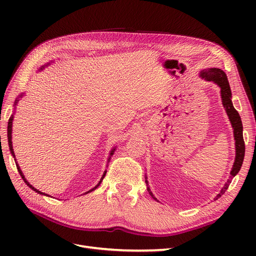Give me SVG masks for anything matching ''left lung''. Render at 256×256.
Returning a JSON list of instances; mask_svg holds the SVG:
<instances>
[{
	"label": "left lung",
	"mask_w": 256,
	"mask_h": 256,
	"mask_svg": "<svg viewBox=\"0 0 256 256\" xmlns=\"http://www.w3.org/2000/svg\"><path fill=\"white\" fill-rule=\"evenodd\" d=\"M200 78L205 79L206 81H212L216 83L218 86L221 88V99H222V104L224 106V109L226 111V114L230 118V122L232 124V127L234 129V138H235V148H236V156H235V161L233 168H232L230 175L226 184L223 186V188L221 189L220 193L218 196L214 198V200H218L222 194H224L228 188V186L232 182V178L235 177L237 173L240 171V168L242 166L244 158V136H242V118H240L239 113L236 111V109L233 106V102H232V92L230 88V83L228 80V76L223 70L219 68H207L204 69L200 72ZM145 182L148 186V182H147V177L145 176ZM147 191L150 192V194L154 200H157L154 196L152 191L150 190V187H147Z\"/></svg>",
	"instance_id": "obj_1"
}]
</instances>
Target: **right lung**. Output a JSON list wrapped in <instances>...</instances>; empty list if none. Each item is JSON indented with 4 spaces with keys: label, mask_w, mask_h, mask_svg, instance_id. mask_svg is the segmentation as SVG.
Here are the masks:
<instances>
[{
    "label": "right lung",
    "mask_w": 256,
    "mask_h": 256,
    "mask_svg": "<svg viewBox=\"0 0 256 256\" xmlns=\"http://www.w3.org/2000/svg\"><path fill=\"white\" fill-rule=\"evenodd\" d=\"M48 65H50V62L49 63H47L46 65H44V66H42L40 68V70H42V69L44 68V67H47ZM23 96V92L21 95H19V97L16 99V102H14V106H16L17 104H18V102H19V98H21ZM12 120H14V115H12V118H10V120H8V126H7V138H8V145H10V152H12V154L14 156V150H12ZM114 150H115V147L114 148L111 150V152H110V157H109V159H108V161H110V158H111V156L113 154V152H114ZM14 161H16V159H14ZM16 166H17V168H18V172H19V174H20V176L22 177V180H24V182L28 186V187L32 189V190H34L35 192H37V193H40V194H44V196H48V194H46V193H42V192H40V190H37L36 188H34L32 184H30L26 180V177H24V175H23V173H22V171L20 170V166H19V164H17L16 162ZM106 171H104V175H102V180H100V182L95 186L94 188L92 189H90V191H88V192H85V193H90V192H92V191H94L95 189H97L98 188V186L102 184V180L104 178V176H106Z\"/></svg>",
    "instance_id": "obj_1"
}]
</instances>
